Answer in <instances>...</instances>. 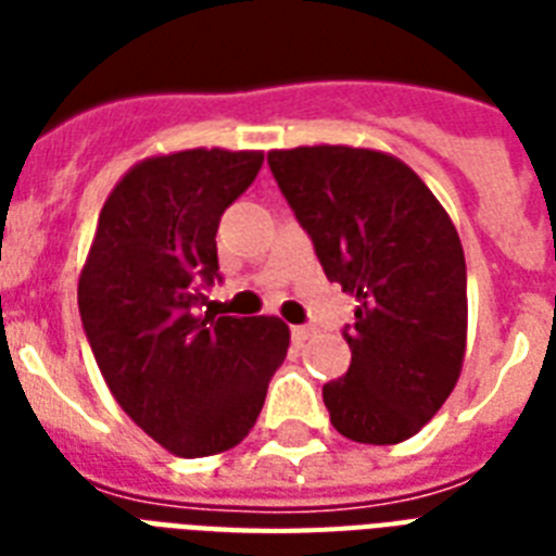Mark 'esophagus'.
Returning <instances> with one entry per match:
<instances>
[{
  "label": "esophagus",
  "mask_w": 556,
  "mask_h": 556,
  "mask_svg": "<svg viewBox=\"0 0 556 556\" xmlns=\"http://www.w3.org/2000/svg\"><path fill=\"white\" fill-rule=\"evenodd\" d=\"M308 338H312V329H308V326H291V340H294V346H303Z\"/></svg>",
  "instance_id": "obj_1"
}]
</instances>
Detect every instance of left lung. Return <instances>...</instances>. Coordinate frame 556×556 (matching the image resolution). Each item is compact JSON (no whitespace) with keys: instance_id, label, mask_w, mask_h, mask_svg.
<instances>
[{"instance_id":"8db88e82","label":"left lung","mask_w":556,"mask_h":556,"mask_svg":"<svg viewBox=\"0 0 556 556\" xmlns=\"http://www.w3.org/2000/svg\"><path fill=\"white\" fill-rule=\"evenodd\" d=\"M331 282L357 296L343 329L352 364L323 387L340 435L397 444L447 401L467 340L465 251L430 187L404 161L355 147L268 152Z\"/></svg>"}]
</instances>
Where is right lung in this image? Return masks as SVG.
<instances>
[{
  "label": "right lung",
  "instance_id": "obj_1",
  "mask_svg": "<svg viewBox=\"0 0 556 556\" xmlns=\"http://www.w3.org/2000/svg\"><path fill=\"white\" fill-rule=\"evenodd\" d=\"M262 152L185 150L141 161L100 210L77 305L91 355L129 418L185 458L236 447L286 361L277 317L199 314L218 282L216 230Z\"/></svg>",
  "mask_w": 556,
  "mask_h": 556
}]
</instances>
